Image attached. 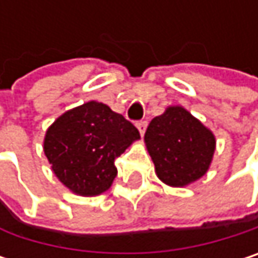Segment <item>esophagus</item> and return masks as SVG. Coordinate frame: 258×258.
Segmentation results:
<instances>
[{
    "mask_svg": "<svg viewBox=\"0 0 258 258\" xmlns=\"http://www.w3.org/2000/svg\"><path fill=\"white\" fill-rule=\"evenodd\" d=\"M136 127H137V130L140 131V134L143 136V134H145V131H146V127H148V122H146V121H139V122L136 124Z\"/></svg>",
    "mask_w": 258,
    "mask_h": 258,
    "instance_id": "esophagus-1",
    "label": "esophagus"
}]
</instances>
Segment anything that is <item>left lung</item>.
<instances>
[{
	"instance_id": "left-lung-1",
	"label": "left lung",
	"mask_w": 258,
	"mask_h": 258,
	"mask_svg": "<svg viewBox=\"0 0 258 258\" xmlns=\"http://www.w3.org/2000/svg\"><path fill=\"white\" fill-rule=\"evenodd\" d=\"M145 145L158 179L182 188L206 175L217 140L214 133L185 107L169 106L149 122Z\"/></svg>"
}]
</instances>
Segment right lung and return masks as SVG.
<instances>
[{
	"label": "right lung",
	"mask_w": 258,
	"mask_h": 258,
	"mask_svg": "<svg viewBox=\"0 0 258 258\" xmlns=\"http://www.w3.org/2000/svg\"><path fill=\"white\" fill-rule=\"evenodd\" d=\"M137 128L98 101L64 112L46 130L43 151L58 180L83 197L107 191L118 175L115 158L136 140Z\"/></svg>",
	"instance_id": "obj_1"
}]
</instances>
